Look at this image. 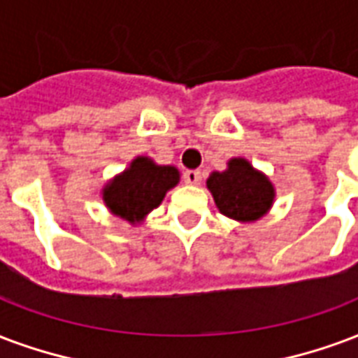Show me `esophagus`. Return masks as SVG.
I'll return each mask as SVG.
<instances>
[{"instance_id":"obj_1","label":"esophagus","mask_w":358,"mask_h":358,"mask_svg":"<svg viewBox=\"0 0 358 358\" xmlns=\"http://www.w3.org/2000/svg\"><path fill=\"white\" fill-rule=\"evenodd\" d=\"M184 182H186L187 186H201V182H203V172L186 171L184 172Z\"/></svg>"}]
</instances>
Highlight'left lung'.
Returning <instances> with one entry per match:
<instances>
[{
    "label": "left lung",
    "instance_id": "8db88e82",
    "mask_svg": "<svg viewBox=\"0 0 358 358\" xmlns=\"http://www.w3.org/2000/svg\"><path fill=\"white\" fill-rule=\"evenodd\" d=\"M220 213L227 218L252 224L264 218L275 203V186L245 157L227 161L226 171H214L206 180Z\"/></svg>",
    "mask_w": 358,
    "mask_h": 358
}]
</instances>
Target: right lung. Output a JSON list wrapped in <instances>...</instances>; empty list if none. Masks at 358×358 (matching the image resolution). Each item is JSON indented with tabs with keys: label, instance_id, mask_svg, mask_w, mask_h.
<instances>
[{
	"label": "right lung",
	"instance_id": "right-lung-1",
	"mask_svg": "<svg viewBox=\"0 0 358 358\" xmlns=\"http://www.w3.org/2000/svg\"><path fill=\"white\" fill-rule=\"evenodd\" d=\"M178 182L180 171L176 166L157 165L152 157L138 155L125 171L106 182L100 195L113 216L138 226Z\"/></svg>",
	"mask_w": 358,
	"mask_h": 358
}]
</instances>
